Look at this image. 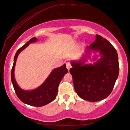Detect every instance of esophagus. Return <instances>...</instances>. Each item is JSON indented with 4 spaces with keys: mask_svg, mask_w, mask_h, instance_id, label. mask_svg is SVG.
Listing matches in <instances>:
<instances>
[{
    "mask_svg": "<svg viewBox=\"0 0 130 130\" xmlns=\"http://www.w3.org/2000/svg\"><path fill=\"white\" fill-rule=\"evenodd\" d=\"M66 65H67V68L68 69V70H69L70 68H71V64H70V63L68 61H67L66 62Z\"/></svg>",
    "mask_w": 130,
    "mask_h": 130,
    "instance_id": "obj_1",
    "label": "esophagus"
}]
</instances>
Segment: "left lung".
<instances>
[{
  "label": "left lung",
  "instance_id": "1",
  "mask_svg": "<svg viewBox=\"0 0 130 130\" xmlns=\"http://www.w3.org/2000/svg\"><path fill=\"white\" fill-rule=\"evenodd\" d=\"M92 53L94 56L91 58ZM88 60L94 63L88 64ZM71 65L74 90L80 98L94 102L111 94L119 73V57L117 51L106 39L96 35L95 41L86 47L83 57L71 61Z\"/></svg>",
  "mask_w": 130,
  "mask_h": 130
}]
</instances>
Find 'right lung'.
I'll return each mask as SVG.
<instances>
[{"instance_id": "right-lung-1", "label": "right lung", "mask_w": 130, "mask_h": 130, "mask_svg": "<svg viewBox=\"0 0 130 130\" xmlns=\"http://www.w3.org/2000/svg\"><path fill=\"white\" fill-rule=\"evenodd\" d=\"M38 41L37 38H31L23 46L19 48L16 52L14 57V62L11 70V78L13 87L18 97L24 103L32 106L41 107L50 103L56 99L57 95L58 87L65 74L68 73L66 65L55 68L51 72L46 80L39 87L33 90H23L19 86L14 77V68L19 54L22 51L26 49L29 44Z\"/></svg>"}]
</instances>
